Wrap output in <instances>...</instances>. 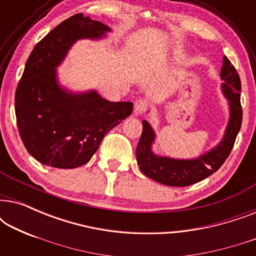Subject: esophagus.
I'll list each match as a JSON object with an SVG mask.
<instances>
[{"instance_id":"34e87169","label":"esophagus","mask_w":256,"mask_h":256,"mask_svg":"<svg viewBox=\"0 0 256 256\" xmlns=\"http://www.w3.org/2000/svg\"><path fill=\"white\" fill-rule=\"evenodd\" d=\"M146 108V102L143 99H138L134 102V112L135 114H142Z\"/></svg>"}]
</instances>
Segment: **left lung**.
I'll list each match as a JSON object with an SVG mask.
<instances>
[{
	"label": "left lung",
	"instance_id": "left-lung-1",
	"mask_svg": "<svg viewBox=\"0 0 256 256\" xmlns=\"http://www.w3.org/2000/svg\"><path fill=\"white\" fill-rule=\"evenodd\" d=\"M220 76L225 82L222 84V92L230 104V121L222 142L197 158L174 160L160 157L152 152L155 132L149 122L144 120L142 122V135L136 148V160L140 170L146 177L169 186H188L211 176L222 166L232 152L241 128L242 108L240 104V76L227 57H224Z\"/></svg>",
	"mask_w": 256,
	"mask_h": 256
}]
</instances>
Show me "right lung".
<instances>
[{"label": "right lung", "instance_id": "1", "mask_svg": "<svg viewBox=\"0 0 256 256\" xmlns=\"http://www.w3.org/2000/svg\"><path fill=\"white\" fill-rule=\"evenodd\" d=\"M110 31L76 14L50 31L34 48L15 94L20 136L38 162L73 169L92 158L104 135L132 114V102H110L96 90L71 93L57 82L56 68L82 38H101Z\"/></svg>", "mask_w": 256, "mask_h": 256}]
</instances>
